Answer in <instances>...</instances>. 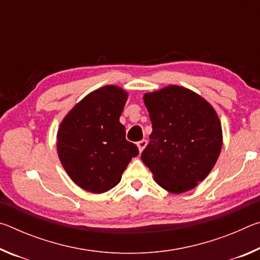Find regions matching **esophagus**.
Wrapping results in <instances>:
<instances>
[{
    "label": "esophagus",
    "mask_w": 260,
    "mask_h": 260,
    "mask_svg": "<svg viewBox=\"0 0 260 260\" xmlns=\"http://www.w3.org/2000/svg\"><path fill=\"white\" fill-rule=\"evenodd\" d=\"M147 144H148L147 140H141L140 142H138V147H139V150H140V152H142V151L144 150V148L147 147Z\"/></svg>",
    "instance_id": "34e87169"
}]
</instances>
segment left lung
<instances>
[{
	"instance_id": "left-lung-1",
	"label": "left lung",
	"mask_w": 260,
	"mask_h": 260,
	"mask_svg": "<svg viewBox=\"0 0 260 260\" xmlns=\"http://www.w3.org/2000/svg\"><path fill=\"white\" fill-rule=\"evenodd\" d=\"M152 124L141 158L155 181L172 193L195 188L208 177L222 147L219 117L208 101L171 85L143 96Z\"/></svg>"
}]
</instances>
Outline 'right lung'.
<instances>
[{"instance_id":"right-lung-1","label":"right lung","mask_w":260,"mask_h":260,"mask_svg":"<svg viewBox=\"0 0 260 260\" xmlns=\"http://www.w3.org/2000/svg\"><path fill=\"white\" fill-rule=\"evenodd\" d=\"M127 98L120 87H101L74 105L60 122L59 160L72 181L87 191L102 193L116 187L132 158L139 155L119 121Z\"/></svg>"}]
</instances>
